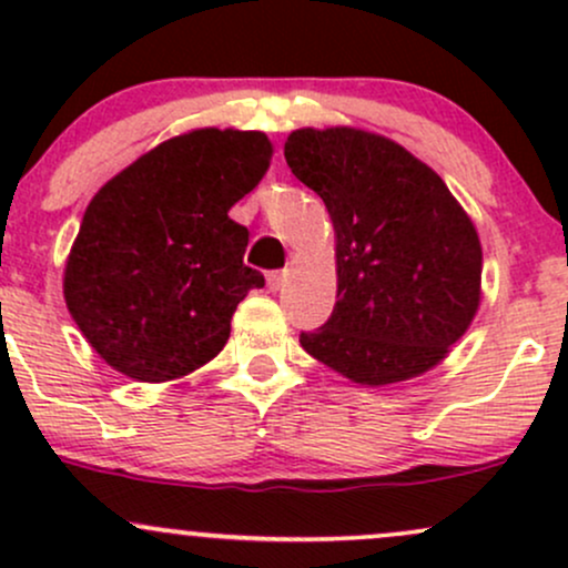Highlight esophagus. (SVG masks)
I'll use <instances>...</instances> for the list:
<instances>
[{"label": "esophagus", "instance_id": "obj_1", "mask_svg": "<svg viewBox=\"0 0 568 568\" xmlns=\"http://www.w3.org/2000/svg\"><path fill=\"white\" fill-rule=\"evenodd\" d=\"M283 283H285V272H270V275H266V285H270V291H280L283 288Z\"/></svg>", "mask_w": 568, "mask_h": 568}]
</instances>
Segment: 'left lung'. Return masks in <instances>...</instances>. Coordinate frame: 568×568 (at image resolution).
I'll return each instance as SVG.
<instances>
[{"label":"left lung","mask_w":568,"mask_h":568,"mask_svg":"<svg viewBox=\"0 0 568 568\" xmlns=\"http://www.w3.org/2000/svg\"><path fill=\"white\" fill-rule=\"evenodd\" d=\"M285 162L336 234L338 302L302 347L368 387L438 366L480 304L484 251L465 207L433 168L368 130H293Z\"/></svg>","instance_id":"8db88e82"}]
</instances>
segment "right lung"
I'll return each mask as SVG.
<instances>
[{"label":"right lung","instance_id":"add662e5","mask_svg":"<svg viewBox=\"0 0 568 568\" xmlns=\"http://www.w3.org/2000/svg\"><path fill=\"white\" fill-rule=\"evenodd\" d=\"M272 160L258 130L200 128L106 181L82 216L63 298L103 361L139 382L192 374L224 349L237 304L264 275L243 264L230 207Z\"/></svg>","mask_w":568,"mask_h":568}]
</instances>
